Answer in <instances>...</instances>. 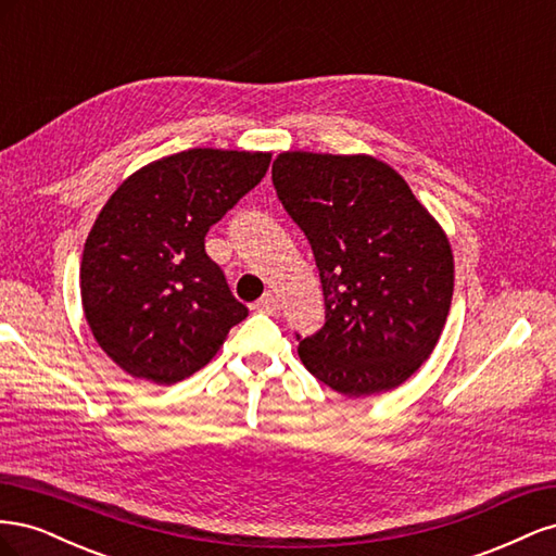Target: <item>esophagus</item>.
<instances>
[{"label": "esophagus", "mask_w": 556, "mask_h": 556, "mask_svg": "<svg viewBox=\"0 0 556 556\" xmlns=\"http://www.w3.org/2000/svg\"><path fill=\"white\" fill-rule=\"evenodd\" d=\"M255 308H257V311H262V313H268V315H276V313H280L278 299H276L271 292H266V294L257 301Z\"/></svg>", "instance_id": "1"}]
</instances>
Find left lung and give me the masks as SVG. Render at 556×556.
<instances>
[{
    "instance_id": "obj_1",
    "label": "left lung",
    "mask_w": 556,
    "mask_h": 556,
    "mask_svg": "<svg viewBox=\"0 0 556 556\" xmlns=\"http://www.w3.org/2000/svg\"><path fill=\"white\" fill-rule=\"evenodd\" d=\"M271 178L323 280L327 323L299 341L301 362L345 396L394 390L443 333L454 290L447 233L371 155L288 150Z\"/></svg>"
}]
</instances>
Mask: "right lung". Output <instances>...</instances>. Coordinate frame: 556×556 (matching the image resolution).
I'll use <instances>...</instances> for the list:
<instances>
[{
  "label": "right lung",
  "instance_id": "1",
  "mask_svg": "<svg viewBox=\"0 0 556 556\" xmlns=\"http://www.w3.org/2000/svg\"><path fill=\"white\" fill-rule=\"evenodd\" d=\"M268 162L260 150H182L127 176L99 211L80 260L83 313L131 378H190L248 317L204 239Z\"/></svg>",
  "mask_w": 556,
  "mask_h": 556
}]
</instances>
